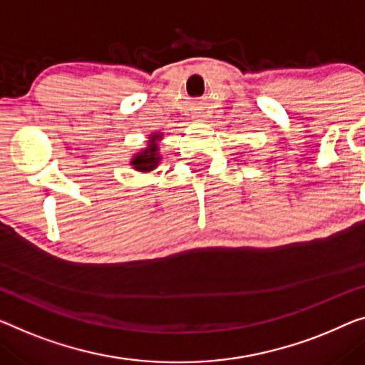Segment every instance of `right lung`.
<instances>
[{
	"label": "right lung",
	"mask_w": 365,
	"mask_h": 365,
	"mask_svg": "<svg viewBox=\"0 0 365 365\" xmlns=\"http://www.w3.org/2000/svg\"><path fill=\"white\" fill-rule=\"evenodd\" d=\"M162 138H164V134L162 133L149 134L148 145H145L144 149H140L139 152H135V154H133V157H130L129 160V165L133 167L135 172L149 173L159 167L162 160V154H160Z\"/></svg>",
	"instance_id": "right-lung-1"
}]
</instances>
